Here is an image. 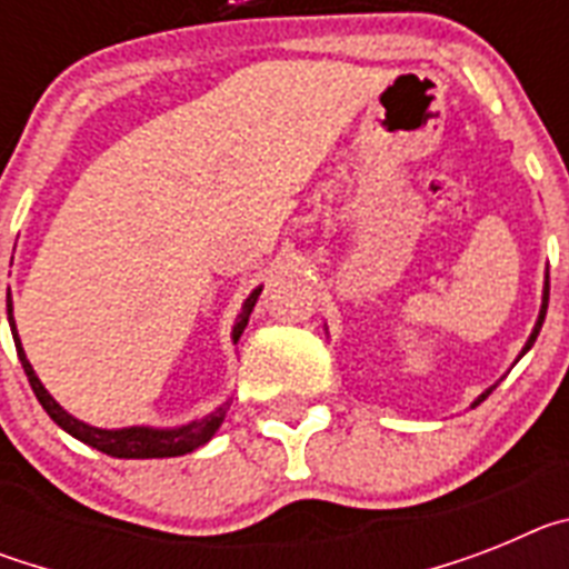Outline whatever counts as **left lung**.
<instances>
[{
	"instance_id": "8db88e82",
	"label": "left lung",
	"mask_w": 569,
	"mask_h": 569,
	"mask_svg": "<svg viewBox=\"0 0 569 569\" xmlns=\"http://www.w3.org/2000/svg\"><path fill=\"white\" fill-rule=\"evenodd\" d=\"M547 301H550V276H547V281H545V299H541V313H539V321H536V328H532L530 339H527V345H525V350H521V353H527V350H530V347H532V341H536V336H539L541 325H545V316H547ZM490 390H492V387H490ZM490 390H487V393H481L479 399L472 401V407H476V405H481V401H485L487 396H490Z\"/></svg>"
}]
</instances>
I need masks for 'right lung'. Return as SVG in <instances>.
Segmentation results:
<instances>
[{"label": "right lung", "mask_w": 569, "mask_h": 569, "mask_svg": "<svg viewBox=\"0 0 569 569\" xmlns=\"http://www.w3.org/2000/svg\"><path fill=\"white\" fill-rule=\"evenodd\" d=\"M261 288H256L253 293L244 299L241 305V313L233 325V341H239V336L244 333L248 328V319L253 313V305L259 299ZM8 321H10V333H13V341H17V353L19 361L24 367V376H28L30 387H33V393H37L39 405L44 407V413L50 419L57 421L62 430H68L73 439L84 441V445L97 447L102 453L116 456V459H170V456H184L193 453L196 447H202L204 441H210V436L219 430V425L224 421V413H228L230 405L216 407L213 413L204 416L202 421H190L184 427H176V430H153V427H122V430H99V427H90L84 421L73 419L70 413H64L62 407L57 405V399L48 393L39 381V376L33 373V367H30L28 356L22 350V341H19L17 333V321H13V305H10V293H8Z\"/></svg>", "instance_id": "obj_1"}]
</instances>
